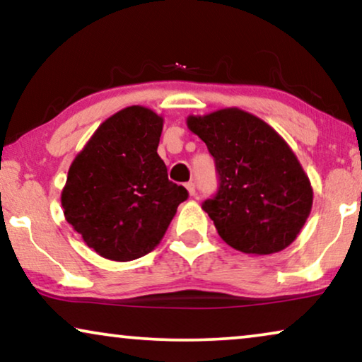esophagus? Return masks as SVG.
<instances>
[{"instance_id": "esophagus-1", "label": "esophagus", "mask_w": 362, "mask_h": 362, "mask_svg": "<svg viewBox=\"0 0 362 362\" xmlns=\"http://www.w3.org/2000/svg\"><path fill=\"white\" fill-rule=\"evenodd\" d=\"M186 189H187V192H189V196H194L196 194L194 182H186Z\"/></svg>"}]
</instances>
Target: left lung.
I'll list each match as a JSON object with an SVG mask.
<instances>
[{
	"instance_id": "8db88e82",
	"label": "left lung",
	"mask_w": 362,
	"mask_h": 362,
	"mask_svg": "<svg viewBox=\"0 0 362 362\" xmlns=\"http://www.w3.org/2000/svg\"><path fill=\"white\" fill-rule=\"evenodd\" d=\"M187 128L214 156L219 191L202 209L221 239L252 255L286 249L313 206L308 175L288 143L269 123L235 107L189 115Z\"/></svg>"
}]
</instances>
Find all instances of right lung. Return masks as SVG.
Wrapping results in <instances>:
<instances>
[{
  "mask_svg": "<svg viewBox=\"0 0 362 362\" xmlns=\"http://www.w3.org/2000/svg\"><path fill=\"white\" fill-rule=\"evenodd\" d=\"M161 132L163 117L127 107L97 128L69 168L64 216L103 259L130 262L150 254L187 199L156 153Z\"/></svg>",
  "mask_w": 362,
  "mask_h": 362,
  "instance_id": "obj_1",
  "label": "right lung"
}]
</instances>
